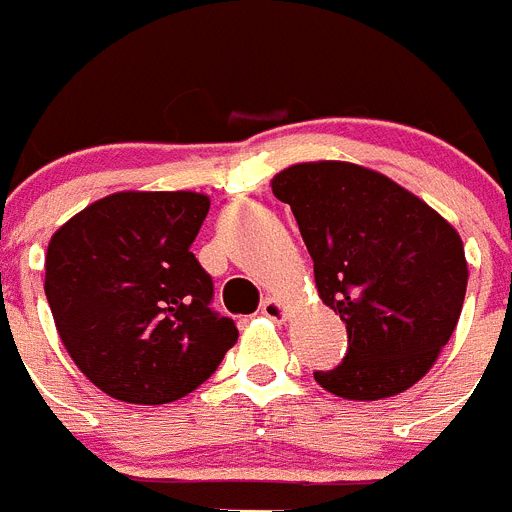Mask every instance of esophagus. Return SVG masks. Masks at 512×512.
<instances>
[{
    "instance_id": "1",
    "label": "esophagus",
    "mask_w": 512,
    "mask_h": 512,
    "mask_svg": "<svg viewBox=\"0 0 512 512\" xmlns=\"http://www.w3.org/2000/svg\"><path fill=\"white\" fill-rule=\"evenodd\" d=\"M261 315H266L269 320H277V323H284L287 320V305L279 297H266L264 305H261Z\"/></svg>"
}]
</instances>
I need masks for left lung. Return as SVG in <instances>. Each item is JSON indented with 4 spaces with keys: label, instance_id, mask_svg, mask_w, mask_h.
Here are the masks:
<instances>
[{
    "label": "left lung",
    "instance_id": "left-lung-1",
    "mask_svg": "<svg viewBox=\"0 0 512 512\" xmlns=\"http://www.w3.org/2000/svg\"><path fill=\"white\" fill-rule=\"evenodd\" d=\"M292 207L315 287L348 330L346 359L315 372L346 400L410 390L449 343L467 295L464 243L420 197L348 161H307L271 179Z\"/></svg>",
    "mask_w": 512,
    "mask_h": 512
}]
</instances>
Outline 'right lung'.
I'll use <instances>...</instances> for the list:
<instances>
[{"instance_id":"add662e5","label":"right lung","mask_w":512,"mask_h":512,"mask_svg":"<svg viewBox=\"0 0 512 512\" xmlns=\"http://www.w3.org/2000/svg\"><path fill=\"white\" fill-rule=\"evenodd\" d=\"M210 210L202 192H125L53 233L45 297L79 372L104 395L164 405L197 390L238 341L210 310L212 279L189 246Z\"/></svg>"}]
</instances>
